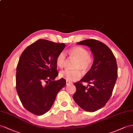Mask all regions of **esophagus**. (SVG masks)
Listing matches in <instances>:
<instances>
[{"instance_id":"esophagus-1","label":"esophagus","mask_w":133,"mask_h":133,"mask_svg":"<svg viewBox=\"0 0 133 133\" xmlns=\"http://www.w3.org/2000/svg\"><path fill=\"white\" fill-rule=\"evenodd\" d=\"M69 84H72V82H69V81H66V85H69Z\"/></svg>"}]
</instances>
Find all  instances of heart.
<instances>
[{"mask_svg":"<svg viewBox=\"0 0 133 133\" xmlns=\"http://www.w3.org/2000/svg\"><path fill=\"white\" fill-rule=\"evenodd\" d=\"M68 54L73 59L77 60V63L74 68L76 70H65L61 71L59 73L60 77L64 78L67 81H76L81 77V70L83 73H86L91 68L92 60L90 56L88 50L81 46H74L70 48ZM66 55L64 51L60 52L56 58L57 65L59 68L64 67L66 61Z\"/></svg>","mask_w":133,"mask_h":133,"instance_id":"obj_1","label":"heart"}]
</instances>
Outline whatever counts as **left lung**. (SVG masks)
<instances>
[{"mask_svg":"<svg viewBox=\"0 0 133 133\" xmlns=\"http://www.w3.org/2000/svg\"><path fill=\"white\" fill-rule=\"evenodd\" d=\"M77 44L89 47L94 59L90 70L74 83L76 91L73 98L85 111L95 112L103 107L111 98L117 78V62L112 51L101 42L89 39ZM83 82L90 85L86 87Z\"/></svg>","mask_w":133,"mask_h":133,"instance_id":"8db88e82","label":"left lung"}]
</instances>
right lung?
Listing matches in <instances>:
<instances>
[{"instance_id": "obj_1", "label": "right lung", "mask_w": 133, "mask_h": 133, "mask_svg": "<svg viewBox=\"0 0 133 133\" xmlns=\"http://www.w3.org/2000/svg\"><path fill=\"white\" fill-rule=\"evenodd\" d=\"M65 44L39 39L25 48L16 68V90L24 108L41 116L48 112L58 92L64 87V78L58 76L56 58Z\"/></svg>"}]
</instances>
